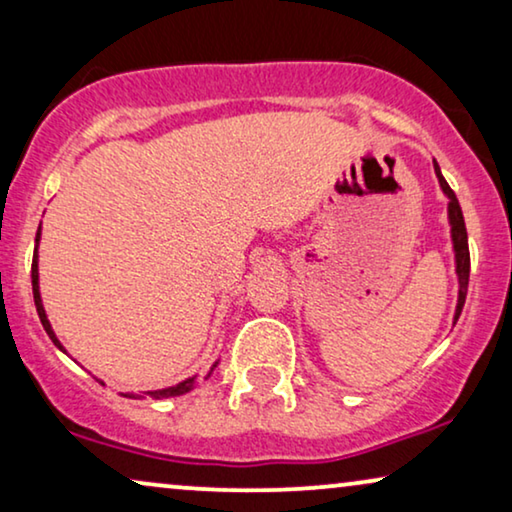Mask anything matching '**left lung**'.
<instances>
[{"mask_svg":"<svg viewBox=\"0 0 512 512\" xmlns=\"http://www.w3.org/2000/svg\"><path fill=\"white\" fill-rule=\"evenodd\" d=\"M433 170H436L438 184L443 188L447 202V223H450V237H452V251H454V272H457V282H459V293H457V307H454V324H457L461 310H464L466 303V291H468V272H471V256H468V235H466V223H464V214H461L459 200L454 191L447 184L443 172L436 160H433Z\"/></svg>","mask_w":512,"mask_h":512,"instance_id":"obj_1","label":"left lung"}]
</instances>
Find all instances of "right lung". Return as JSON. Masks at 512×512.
<instances>
[{
    "instance_id": "add662e5",
    "label": "right lung",
    "mask_w": 512,
    "mask_h": 512,
    "mask_svg": "<svg viewBox=\"0 0 512 512\" xmlns=\"http://www.w3.org/2000/svg\"><path fill=\"white\" fill-rule=\"evenodd\" d=\"M39 240H41V226L37 230V240H34V256H32V293H34V305H37V312H39V319H41V326H44V331L48 333V338L53 340V345L60 349V352L67 354V349L62 347V342L58 340V335H55L51 321L46 317V310H44V303H41V291H39ZM219 366V361H214V366L209 368V373L205 375V380L209 375L214 373V368ZM193 387H198V380L195 377H188V380L174 384V387H165V389H156V391H146V394L153 396V398H167V396H181L186 394V391H191Z\"/></svg>"
}]
</instances>
